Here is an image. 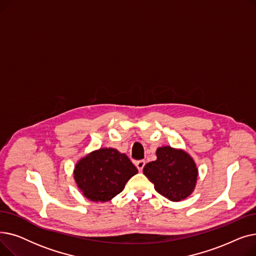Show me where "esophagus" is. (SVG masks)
Returning <instances> with one entry per match:
<instances>
[{
    "label": "esophagus",
    "instance_id": "34e87169",
    "mask_svg": "<svg viewBox=\"0 0 256 256\" xmlns=\"http://www.w3.org/2000/svg\"><path fill=\"white\" fill-rule=\"evenodd\" d=\"M135 165H136V167L138 168V170L141 172V171L143 170V167H144V165H145V160H137V162L135 163Z\"/></svg>",
    "mask_w": 256,
    "mask_h": 256
}]
</instances>
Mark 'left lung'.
Returning a JSON list of instances; mask_svg holds the SVG:
<instances>
[{
    "label": "left lung",
    "mask_w": 256,
    "mask_h": 256,
    "mask_svg": "<svg viewBox=\"0 0 256 256\" xmlns=\"http://www.w3.org/2000/svg\"><path fill=\"white\" fill-rule=\"evenodd\" d=\"M156 154V160L143 168L144 176L154 184L156 191L171 201H182L190 196L198 176L193 158L171 146L158 147Z\"/></svg>",
    "instance_id": "left-lung-1"
}]
</instances>
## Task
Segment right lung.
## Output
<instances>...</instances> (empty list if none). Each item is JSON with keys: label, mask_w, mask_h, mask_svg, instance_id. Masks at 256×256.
<instances>
[{"label": "right lung", "mask_w": 256, "mask_h": 256, "mask_svg": "<svg viewBox=\"0 0 256 256\" xmlns=\"http://www.w3.org/2000/svg\"><path fill=\"white\" fill-rule=\"evenodd\" d=\"M138 173L126 154L115 148H100L78 160L74 178L83 195L93 202H106L122 192Z\"/></svg>", "instance_id": "obj_1"}]
</instances>
